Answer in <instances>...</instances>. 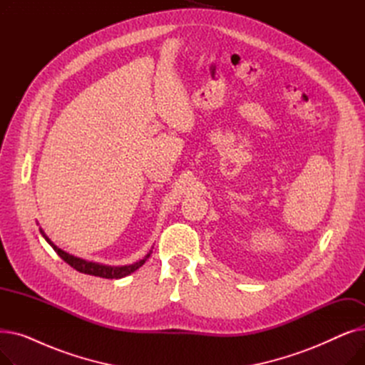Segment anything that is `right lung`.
Returning <instances> with one entry per match:
<instances>
[{"label":"right lung","instance_id":"obj_1","mask_svg":"<svg viewBox=\"0 0 365 365\" xmlns=\"http://www.w3.org/2000/svg\"><path fill=\"white\" fill-rule=\"evenodd\" d=\"M40 232L41 235L44 237V240L53 247V250L59 255L68 264H71L75 271H78L81 274H87V275H94V277H101V278H108V279H120V278H124L130 274H133L134 271H138L140 266H143V263L149 259L152 250H149V253L138 260L134 262L131 264H124V266H109V264H103V263H98V262H88L86 259H81V257H76V256H72L66 252H63L62 248L57 247L46 234L43 229L40 227ZM153 248V247H152Z\"/></svg>","mask_w":365,"mask_h":365}]
</instances>
